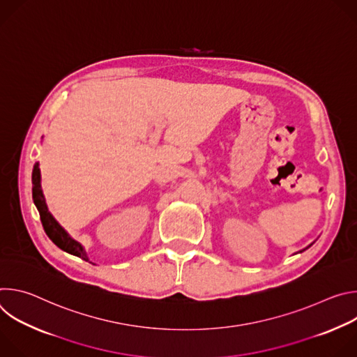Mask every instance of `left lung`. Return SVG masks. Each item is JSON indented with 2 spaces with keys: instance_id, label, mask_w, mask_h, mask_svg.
Listing matches in <instances>:
<instances>
[{
  "instance_id": "left-lung-1",
  "label": "left lung",
  "mask_w": 357,
  "mask_h": 357,
  "mask_svg": "<svg viewBox=\"0 0 357 357\" xmlns=\"http://www.w3.org/2000/svg\"><path fill=\"white\" fill-rule=\"evenodd\" d=\"M312 244H314V243H311V244H310V245H308V247H305V248H303V250H301V251H299V252H302V251H305V250H307V248H310V247H311V245H312Z\"/></svg>"
}]
</instances>
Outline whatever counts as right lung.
Segmentation results:
<instances>
[{
    "label": "right lung",
    "mask_w": 357,
    "mask_h": 357,
    "mask_svg": "<svg viewBox=\"0 0 357 357\" xmlns=\"http://www.w3.org/2000/svg\"><path fill=\"white\" fill-rule=\"evenodd\" d=\"M32 199L35 206L39 212L42 226L47 234V237L52 240L61 250L72 254V256L80 257L84 261H89V256L86 252L84 245H82L79 241H76L59 223L58 220L52 216V213L49 212L47 205H46V199L42 190L40 185V169H39V162L33 165L32 169Z\"/></svg>",
    "instance_id": "right-lung-1"
}]
</instances>
